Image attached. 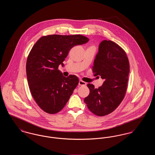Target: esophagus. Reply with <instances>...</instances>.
Returning a JSON list of instances; mask_svg holds the SVG:
<instances>
[{"mask_svg": "<svg viewBox=\"0 0 155 155\" xmlns=\"http://www.w3.org/2000/svg\"><path fill=\"white\" fill-rule=\"evenodd\" d=\"M78 84H79V85H80V86H84V85H86L87 83H86L85 82H84V81L80 80Z\"/></svg>", "mask_w": 155, "mask_h": 155, "instance_id": "1", "label": "esophagus"}]
</instances>
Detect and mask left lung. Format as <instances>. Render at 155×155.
<instances>
[{
    "label": "left lung",
    "instance_id": "left-lung-1",
    "mask_svg": "<svg viewBox=\"0 0 155 155\" xmlns=\"http://www.w3.org/2000/svg\"><path fill=\"white\" fill-rule=\"evenodd\" d=\"M95 76L104 80L102 86L95 88L88 84V96L84 99L89 110L97 116L113 112L121 103L128 85L130 64L124 50L111 41H103L92 68Z\"/></svg>",
    "mask_w": 155,
    "mask_h": 155
}]
</instances>
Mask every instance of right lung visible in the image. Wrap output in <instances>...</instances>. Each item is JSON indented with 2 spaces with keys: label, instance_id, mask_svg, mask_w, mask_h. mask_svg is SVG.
I'll return each instance as SVG.
<instances>
[{
  "label": "right lung",
  "instance_id": "obj_1",
  "mask_svg": "<svg viewBox=\"0 0 155 155\" xmlns=\"http://www.w3.org/2000/svg\"><path fill=\"white\" fill-rule=\"evenodd\" d=\"M81 35H49L39 38L31 49L26 63L30 92L39 107L49 114H56L65 106L78 84L75 75L65 77L60 64L74 46L88 42Z\"/></svg>",
  "mask_w": 155,
  "mask_h": 155
}]
</instances>
